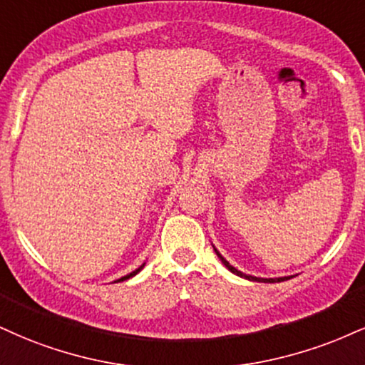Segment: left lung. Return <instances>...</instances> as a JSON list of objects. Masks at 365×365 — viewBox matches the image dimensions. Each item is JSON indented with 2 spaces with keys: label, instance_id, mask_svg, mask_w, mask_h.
Returning a JSON list of instances; mask_svg holds the SVG:
<instances>
[{
  "label": "left lung",
  "instance_id": "1",
  "mask_svg": "<svg viewBox=\"0 0 365 365\" xmlns=\"http://www.w3.org/2000/svg\"><path fill=\"white\" fill-rule=\"evenodd\" d=\"M214 252H216V255L219 257V260H221L222 263H225L226 265V269L230 270V272H232V274L235 275H238V277H243V279H248V280H253V282H270V284H274V282H284V280H289V279H292V277H277V279H262V277H253V275H247V274H243V272H240L238 269H235V267L231 265L230 262L226 260L225 257H222L221 253L217 252L216 248H214Z\"/></svg>",
  "mask_w": 365,
  "mask_h": 365
}]
</instances>
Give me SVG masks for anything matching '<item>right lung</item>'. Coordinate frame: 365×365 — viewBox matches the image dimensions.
Listing matches in <instances>:
<instances>
[{
	"label": "right lung",
	"mask_w": 365,
	"mask_h": 365,
	"mask_svg": "<svg viewBox=\"0 0 365 365\" xmlns=\"http://www.w3.org/2000/svg\"><path fill=\"white\" fill-rule=\"evenodd\" d=\"M143 267H144V263H143V265H140V267H139V269H135L134 272H130V274H127V275H124V277H120V279H118V280H115V282H122V280H127V279L134 277V275H135V274H139V272H140V270H143Z\"/></svg>",
	"instance_id": "add662e5"
}]
</instances>
